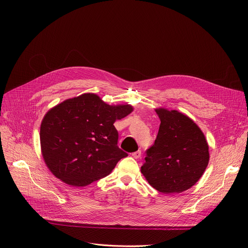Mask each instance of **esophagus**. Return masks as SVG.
I'll return each instance as SVG.
<instances>
[{
	"label": "esophagus",
	"instance_id": "esophagus-1",
	"mask_svg": "<svg viewBox=\"0 0 248 248\" xmlns=\"http://www.w3.org/2000/svg\"><path fill=\"white\" fill-rule=\"evenodd\" d=\"M132 155H133V158H135V159H140L141 157V152L140 151H137V152L133 153Z\"/></svg>",
	"mask_w": 248,
	"mask_h": 248
}]
</instances>
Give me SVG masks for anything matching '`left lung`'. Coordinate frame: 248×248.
Listing matches in <instances>:
<instances>
[{
  "label": "left lung",
  "mask_w": 248,
  "mask_h": 248,
  "mask_svg": "<svg viewBox=\"0 0 248 248\" xmlns=\"http://www.w3.org/2000/svg\"><path fill=\"white\" fill-rule=\"evenodd\" d=\"M155 110L161 124L140 172L161 193L184 192L204 174L209 163V146L201 128L186 114L164 108Z\"/></svg>",
  "instance_id": "obj_1"
}]
</instances>
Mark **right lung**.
Here are the masks:
<instances>
[{"mask_svg":"<svg viewBox=\"0 0 248 248\" xmlns=\"http://www.w3.org/2000/svg\"><path fill=\"white\" fill-rule=\"evenodd\" d=\"M133 110L129 104L109 106L94 93L66 99L48 110L40 126V144L51 173L73 187L110 174L127 155L117 147L113 124Z\"/></svg>","mask_w":248,"mask_h":248,"instance_id":"right-lung-1","label":"right lung"}]
</instances>
